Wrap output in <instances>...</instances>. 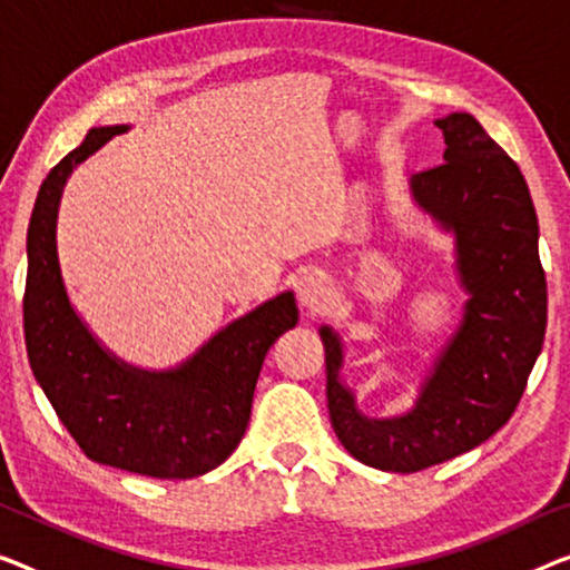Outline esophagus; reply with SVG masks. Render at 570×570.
I'll return each mask as SVG.
<instances>
[{
    "label": "esophagus",
    "mask_w": 570,
    "mask_h": 570,
    "mask_svg": "<svg viewBox=\"0 0 570 570\" xmlns=\"http://www.w3.org/2000/svg\"><path fill=\"white\" fill-rule=\"evenodd\" d=\"M331 297V285L328 279L323 277L321 273H305L297 283V303L303 305L305 311H321L323 305L328 303Z\"/></svg>",
    "instance_id": "esophagus-1"
}]
</instances>
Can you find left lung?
Listing matches in <instances>:
<instances>
[{
	"label": "left lung",
	"instance_id": "8db88e82",
	"mask_svg": "<svg viewBox=\"0 0 570 570\" xmlns=\"http://www.w3.org/2000/svg\"><path fill=\"white\" fill-rule=\"evenodd\" d=\"M443 165L410 178L415 206L453 234L456 275L469 301L459 328L433 358L415 405L366 417L341 380L344 344L321 326L331 425L356 461L413 474L492 438L528 384L548 323L538 216L518 163L466 111L435 119Z\"/></svg>",
	"mask_w": 570,
	"mask_h": 570
}]
</instances>
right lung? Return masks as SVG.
Segmentation results:
<instances>
[{
  "instance_id": "right-lung-1",
  "label": "right lung",
  "mask_w": 570,
  "mask_h": 570,
  "mask_svg": "<svg viewBox=\"0 0 570 570\" xmlns=\"http://www.w3.org/2000/svg\"><path fill=\"white\" fill-rule=\"evenodd\" d=\"M127 129H89L42 180L28 226L24 344L35 380L91 461L155 479H194L239 445L262 362L295 328L297 305L291 291L279 293L170 370H139L91 334L60 275L58 208L78 165Z\"/></svg>"
}]
</instances>
